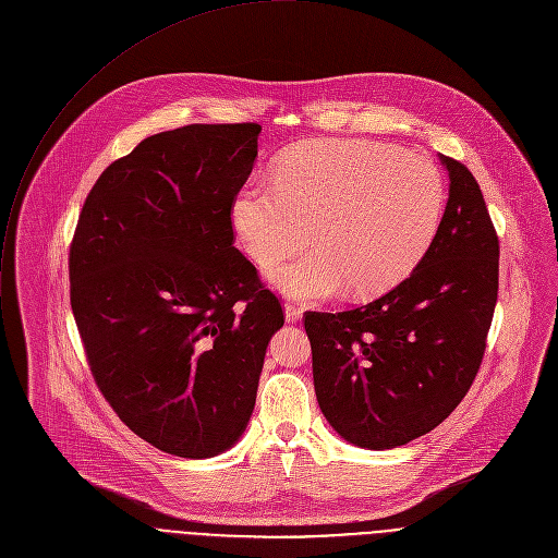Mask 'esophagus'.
<instances>
[{"label": "esophagus", "instance_id": "esophagus-1", "mask_svg": "<svg viewBox=\"0 0 558 558\" xmlns=\"http://www.w3.org/2000/svg\"><path fill=\"white\" fill-rule=\"evenodd\" d=\"M284 317H287V322L289 324H295V322H300L302 319V308L298 306V304H284Z\"/></svg>", "mask_w": 558, "mask_h": 558}]
</instances>
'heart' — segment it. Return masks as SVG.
<instances>
[{
    "label": "heart",
    "instance_id": "1",
    "mask_svg": "<svg viewBox=\"0 0 558 558\" xmlns=\"http://www.w3.org/2000/svg\"><path fill=\"white\" fill-rule=\"evenodd\" d=\"M446 182L422 154L367 138H317L284 151L276 180H247L232 197L230 221L263 267L311 239L304 256L267 271L280 293L326 300L345 287L356 298L400 284L439 230Z\"/></svg>",
    "mask_w": 558,
    "mask_h": 558
}]
</instances>
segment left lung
Returning <instances> with one entry per match:
<instances>
[{
  "mask_svg": "<svg viewBox=\"0 0 558 558\" xmlns=\"http://www.w3.org/2000/svg\"><path fill=\"white\" fill-rule=\"evenodd\" d=\"M448 204L426 256L387 295L306 313L313 380L328 424L365 450L437 428L470 391L498 300L500 245L472 171L439 156Z\"/></svg>",
  "mask_w": 558,
  "mask_h": 558,
  "instance_id": "1",
  "label": "left lung"
}]
</instances>
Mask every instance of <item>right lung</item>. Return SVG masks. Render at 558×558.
<instances>
[{
  "label": "right lung",
  "mask_w": 558,
  "mask_h": 558,
  "mask_svg": "<svg viewBox=\"0 0 558 558\" xmlns=\"http://www.w3.org/2000/svg\"><path fill=\"white\" fill-rule=\"evenodd\" d=\"M258 123H195L141 141L90 189L69 252L71 311L119 420L182 459L230 450L256 404L278 298L232 245L230 204Z\"/></svg>",
  "instance_id": "right-lung-1"
}]
</instances>
